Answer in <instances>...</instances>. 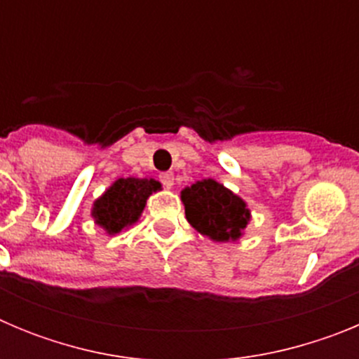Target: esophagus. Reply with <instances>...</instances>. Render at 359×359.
Returning <instances> with one entry per match:
<instances>
[{"label":"esophagus","instance_id":"obj_1","mask_svg":"<svg viewBox=\"0 0 359 359\" xmlns=\"http://www.w3.org/2000/svg\"><path fill=\"white\" fill-rule=\"evenodd\" d=\"M160 182L163 183L165 189H172L174 187V174L172 172H161Z\"/></svg>","mask_w":359,"mask_h":359}]
</instances>
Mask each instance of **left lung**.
<instances>
[{
  "mask_svg": "<svg viewBox=\"0 0 359 359\" xmlns=\"http://www.w3.org/2000/svg\"><path fill=\"white\" fill-rule=\"evenodd\" d=\"M187 221L214 243L239 241L252 212L243 198L215 180H201L182 190Z\"/></svg>",
  "mask_w": 359,
  "mask_h": 359,
  "instance_id": "1",
  "label": "left lung"
}]
</instances>
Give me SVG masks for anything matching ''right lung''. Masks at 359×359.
Listing matches in <instances>:
<instances>
[{"instance_id":"right-lung-1","label":"right lung","mask_w":359,"mask_h":359,"mask_svg":"<svg viewBox=\"0 0 359 359\" xmlns=\"http://www.w3.org/2000/svg\"><path fill=\"white\" fill-rule=\"evenodd\" d=\"M158 190H161V183L152 177H118L95 199L91 217L107 236H115L138 223L149 196Z\"/></svg>"}]
</instances>
